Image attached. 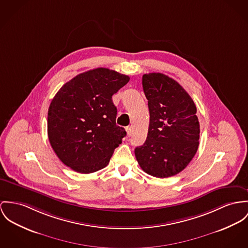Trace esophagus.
Returning <instances> with one entry per match:
<instances>
[{"mask_svg": "<svg viewBox=\"0 0 248 248\" xmlns=\"http://www.w3.org/2000/svg\"><path fill=\"white\" fill-rule=\"evenodd\" d=\"M125 129H126L127 136H128V137H130V136L132 135V127H131V126H127Z\"/></svg>", "mask_w": 248, "mask_h": 248, "instance_id": "esophagus-1", "label": "esophagus"}]
</instances>
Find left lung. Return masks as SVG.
<instances>
[{
    "instance_id": "left-lung-1",
    "label": "left lung",
    "mask_w": 248,
    "mask_h": 248,
    "mask_svg": "<svg viewBox=\"0 0 248 248\" xmlns=\"http://www.w3.org/2000/svg\"><path fill=\"white\" fill-rule=\"evenodd\" d=\"M150 123L145 142L135 149L140 168L165 178L183 171L196 154L200 125L189 93L163 74L143 75Z\"/></svg>"
}]
</instances>
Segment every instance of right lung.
Instances as JSON below:
<instances>
[{"instance_id":"right-lung-1","label":"right lung","mask_w":248,"mask_h":248,"mask_svg":"<svg viewBox=\"0 0 248 248\" xmlns=\"http://www.w3.org/2000/svg\"><path fill=\"white\" fill-rule=\"evenodd\" d=\"M129 77L107 68L80 74L57 92L48 110L47 131L58 158L74 171L105 168L126 135L116 124L112 95Z\"/></svg>"}]
</instances>
